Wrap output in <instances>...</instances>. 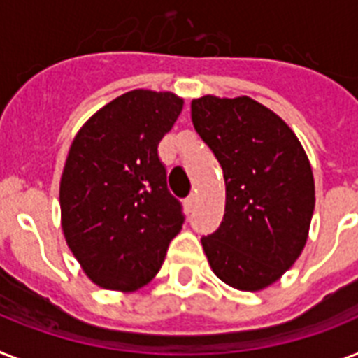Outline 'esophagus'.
<instances>
[{
	"label": "esophagus",
	"instance_id": "34e87169",
	"mask_svg": "<svg viewBox=\"0 0 358 358\" xmlns=\"http://www.w3.org/2000/svg\"><path fill=\"white\" fill-rule=\"evenodd\" d=\"M196 200H199V194L196 193L189 194L187 200H185V206H187V209H193L194 204H196Z\"/></svg>",
	"mask_w": 358,
	"mask_h": 358
}]
</instances>
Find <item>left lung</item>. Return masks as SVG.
<instances>
[{"instance_id": "8db88e82", "label": "left lung", "mask_w": 358, "mask_h": 358, "mask_svg": "<svg viewBox=\"0 0 358 358\" xmlns=\"http://www.w3.org/2000/svg\"><path fill=\"white\" fill-rule=\"evenodd\" d=\"M191 119L226 182L222 222L202 237L209 264L234 289H264L307 241L315 211L307 154L283 119L250 97L194 99Z\"/></svg>"}]
</instances>
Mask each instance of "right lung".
I'll use <instances>...</instances> for the list:
<instances>
[{
  "label": "right lung",
  "mask_w": 358,
  "mask_h": 358,
  "mask_svg": "<svg viewBox=\"0 0 358 358\" xmlns=\"http://www.w3.org/2000/svg\"><path fill=\"white\" fill-rule=\"evenodd\" d=\"M182 106L169 92L134 90L90 117L71 143L60 180L64 237L103 289L149 283L182 229V202L158 154Z\"/></svg>",
  "instance_id": "1"
}]
</instances>
